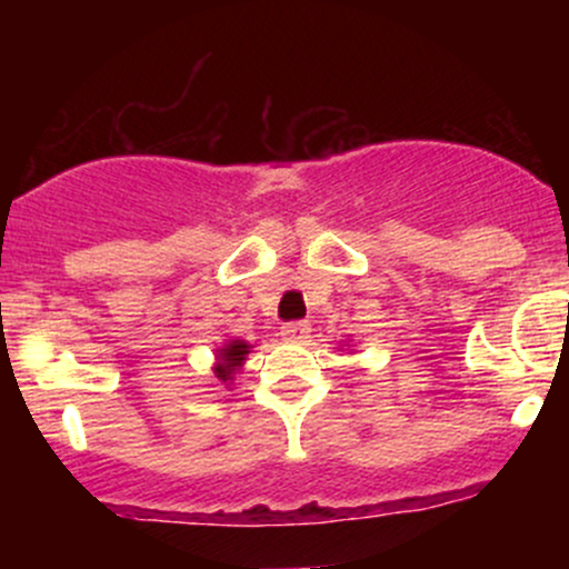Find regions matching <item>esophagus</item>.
Here are the masks:
<instances>
[{
    "label": "esophagus",
    "instance_id": "34e87169",
    "mask_svg": "<svg viewBox=\"0 0 569 569\" xmlns=\"http://www.w3.org/2000/svg\"><path fill=\"white\" fill-rule=\"evenodd\" d=\"M280 337L289 339V342H305L307 337H310V326L307 323H286L280 326Z\"/></svg>",
    "mask_w": 569,
    "mask_h": 569
}]
</instances>
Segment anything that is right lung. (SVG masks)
Segmentation results:
<instances>
[{
	"label": "right lung",
	"instance_id": "add662e5",
	"mask_svg": "<svg viewBox=\"0 0 569 569\" xmlns=\"http://www.w3.org/2000/svg\"><path fill=\"white\" fill-rule=\"evenodd\" d=\"M251 352V345L246 342V339H230L227 345H221L217 350V377L221 382H230L234 377V371L246 363V356Z\"/></svg>",
	"mask_w": 569,
	"mask_h": 569
}]
</instances>
